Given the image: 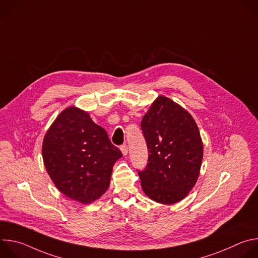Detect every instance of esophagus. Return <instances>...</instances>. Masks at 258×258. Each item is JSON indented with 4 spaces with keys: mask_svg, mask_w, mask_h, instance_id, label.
Here are the masks:
<instances>
[{
    "mask_svg": "<svg viewBox=\"0 0 258 258\" xmlns=\"http://www.w3.org/2000/svg\"><path fill=\"white\" fill-rule=\"evenodd\" d=\"M120 150H121V152H122L123 156L127 155V153H128V148H127V146H126V145H122V146H120Z\"/></svg>",
    "mask_w": 258,
    "mask_h": 258,
    "instance_id": "34e87169",
    "label": "esophagus"
}]
</instances>
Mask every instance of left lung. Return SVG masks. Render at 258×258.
Masks as SVG:
<instances>
[{
	"instance_id": "1",
	"label": "left lung",
	"mask_w": 258,
	"mask_h": 258,
	"mask_svg": "<svg viewBox=\"0 0 258 258\" xmlns=\"http://www.w3.org/2000/svg\"><path fill=\"white\" fill-rule=\"evenodd\" d=\"M141 127L148 147V164L139 171L144 193L170 205L186 198L198 179L203 143L193 116L177 103L158 96Z\"/></svg>"
}]
</instances>
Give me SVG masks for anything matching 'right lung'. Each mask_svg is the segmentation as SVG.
Masks as SVG:
<instances>
[{"label":"right lung","instance_id":"1","mask_svg":"<svg viewBox=\"0 0 258 258\" xmlns=\"http://www.w3.org/2000/svg\"><path fill=\"white\" fill-rule=\"evenodd\" d=\"M42 155L56 188L72 200L90 204L109 188L113 165L122 153L87 111L70 106L47 131Z\"/></svg>","mask_w":258,"mask_h":258}]
</instances>
